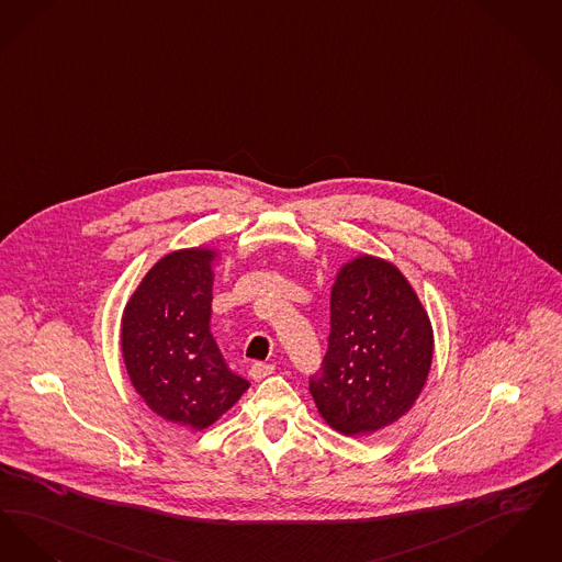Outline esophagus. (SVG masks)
<instances>
[{"label": "esophagus", "instance_id": "esophagus-1", "mask_svg": "<svg viewBox=\"0 0 562 562\" xmlns=\"http://www.w3.org/2000/svg\"><path fill=\"white\" fill-rule=\"evenodd\" d=\"M272 371H274V366H270V363H254L249 367V378L251 380H265Z\"/></svg>", "mask_w": 562, "mask_h": 562}]
</instances>
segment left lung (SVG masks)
I'll list each match as a JSON object with an SVG mask.
<instances>
[{
    "mask_svg": "<svg viewBox=\"0 0 562 562\" xmlns=\"http://www.w3.org/2000/svg\"><path fill=\"white\" fill-rule=\"evenodd\" d=\"M331 331L311 394L321 417L346 437L384 426L414 407L432 366L428 313L389 260L357 256L331 288Z\"/></svg>",
    "mask_w": 562,
    "mask_h": 562,
    "instance_id": "left-lung-1",
    "label": "left lung"
}]
</instances>
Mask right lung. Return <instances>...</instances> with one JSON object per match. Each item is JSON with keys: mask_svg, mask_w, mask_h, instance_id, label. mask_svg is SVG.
I'll list each match as a JSON object with an SVG mask.
<instances>
[{"mask_svg": "<svg viewBox=\"0 0 562 562\" xmlns=\"http://www.w3.org/2000/svg\"><path fill=\"white\" fill-rule=\"evenodd\" d=\"M216 249L164 256L125 304L123 363L153 414L205 430L249 389L210 331Z\"/></svg>", "mask_w": 562, "mask_h": 562, "instance_id": "1", "label": "right lung"}]
</instances>
